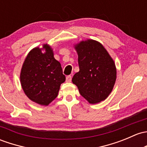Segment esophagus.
I'll return each mask as SVG.
<instances>
[{
  "mask_svg": "<svg viewBox=\"0 0 147 147\" xmlns=\"http://www.w3.org/2000/svg\"><path fill=\"white\" fill-rule=\"evenodd\" d=\"M71 80H72V77L70 75H68V76L66 77V82H70Z\"/></svg>",
  "mask_w": 147,
  "mask_h": 147,
  "instance_id": "34e87169",
  "label": "esophagus"
}]
</instances>
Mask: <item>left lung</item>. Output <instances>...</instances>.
<instances>
[{"mask_svg":"<svg viewBox=\"0 0 147 147\" xmlns=\"http://www.w3.org/2000/svg\"><path fill=\"white\" fill-rule=\"evenodd\" d=\"M80 71L72 82L80 94L94 104L104 101L111 93L116 80L114 61L101 43L87 39L75 44Z\"/></svg>","mask_w":147,"mask_h":147,"instance_id":"1","label":"left lung"}]
</instances>
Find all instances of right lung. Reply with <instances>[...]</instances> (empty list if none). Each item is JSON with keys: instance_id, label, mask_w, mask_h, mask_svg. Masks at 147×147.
I'll list each match as a JSON object with an SVG mask.
<instances>
[{"instance_id": "obj_1", "label": "right lung", "mask_w": 147, "mask_h": 147, "mask_svg": "<svg viewBox=\"0 0 147 147\" xmlns=\"http://www.w3.org/2000/svg\"><path fill=\"white\" fill-rule=\"evenodd\" d=\"M65 81L61 65L54 58L49 44L35 47L23 63L20 83L24 94L32 101L48 106L57 97L62 83Z\"/></svg>"}]
</instances>
